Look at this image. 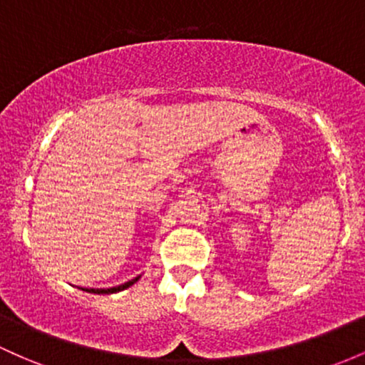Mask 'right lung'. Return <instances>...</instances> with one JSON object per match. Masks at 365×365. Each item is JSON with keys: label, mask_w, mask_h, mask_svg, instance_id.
<instances>
[{"label": "right lung", "mask_w": 365, "mask_h": 365, "mask_svg": "<svg viewBox=\"0 0 365 365\" xmlns=\"http://www.w3.org/2000/svg\"><path fill=\"white\" fill-rule=\"evenodd\" d=\"M138 279H140V277H135V279L128 280V282L121 284V286H118V287H110V289H83V291H86V293H95V294H109V293H118V291H123V289H126V287H130L131 284H135V282H137Z\"/></svg>", "instance_id": "1"}]
</instances>
